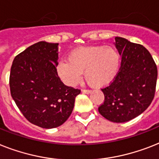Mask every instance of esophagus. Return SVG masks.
I'll use <instances>...</instances> for the list:
<instances>
[{
  "label": "esophagus",
  "instance_id": "1",
  "mask_svg": "<svg viewBox=\"0 0 159 159\" xmlns=\"http://www.w3.org/2000/svg\"><path fill=\"white\" fill-rule=\"evenodd\" d=\"M82 92L85 93V94H91L92 91H90V90H82Z\"/></svg>",
  "mask_w": 159,
  "mask_h": 159
}]
</instances>
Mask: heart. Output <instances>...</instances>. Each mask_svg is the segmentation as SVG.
<instances>
[{
  "mask_svg": "<svg viewBox=\"0 0 159 159\" xmlns=\"http://www.w3.org/2000/svg\"><path fill=\"white\" fill-rule=\"evenodd\" d=\"M119 68L120 55L113 46H81L69 53L68 60L59 62L56 71L67 86H75L84 72L91 86L104 88L115 80Z\"/></svg>",
  "mask_w": 159,
  "mask_h": 159,
  "instance_id": "obj_1",
  "label": "heart"
}]
</instances>
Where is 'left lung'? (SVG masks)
<instances>
[{"label": "left lung", "mask_w": 159, "mask_h": 159, "mask_svg": "<svg viewBox=\"0 0 159 159\" xmlns=\"http://www.w3.org/2000/svg\"><path fill=\"white\" fill-rule=\"evenodd\" d=\"M116 48L122 56L117 77L102 89L104 102L99 113L113 122L133 119L149 106L154 97L158 70L150 53L140 44L115 37Z\"/></svg>", "instance_id": "1"}]
</instances>
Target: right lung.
Returning a JSON list of instances; mask_svg holds the SVG:
<instances>
[{"instance_id": "add662e5", "label": "right lung", "mask_w": 159, "mask_h": 159, "mask_svg": "<svg viewBox=\"0 0 159 159\" xmlns=\"http://www.w3.org/2000/svg\"><path fill=\"white\" fill-rule=\"evenodd\" d=\"M58 50L59 43L33 44L17 55L10 69L13 100L31 123L46 129L66 122L81 92L58 77Z\"/></svg>"}]
</instances>
